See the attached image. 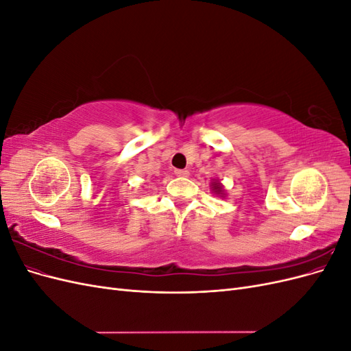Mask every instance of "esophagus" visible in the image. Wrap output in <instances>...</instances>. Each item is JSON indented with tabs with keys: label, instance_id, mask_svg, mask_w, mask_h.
<instances>
[{
	"label": "esophagus",
	"instance_id": "esophagus-1",
	"mask_svg": "<svg viewBox=\"0 0 351 351\" xmlns=\"http://www.w3.org/2000/svg\"><path fill=\"white\" fill-rule=\"evenodd\" d=\"M176 176H178V177H189L190 176V171L189 169H176Z\"/></svg>",
	"mask_w": 351,
	"mask_h": 351
}]
</instances>
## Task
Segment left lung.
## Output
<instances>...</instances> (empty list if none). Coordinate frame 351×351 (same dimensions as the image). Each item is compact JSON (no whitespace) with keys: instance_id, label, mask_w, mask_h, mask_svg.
<instances>
[{"instance_id":"left-lung-1","label":"left lung","mask_w":351,"mask_h":351,"mask_svg":"<svg viewBox=\"0 0 351 351\" xmlns=\"http://www.w3.org/2000/svg\"><path fill=\"white\" fill-rule=\"evenodd\" d=\"M209 186H210V192L214 193L215 196H218V197H221V199H224V197H226L227 192H226L224 186H222V183L219 182L218 178H212Z\"/></svg>"}]
</instances>
